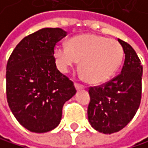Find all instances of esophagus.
Segmentation results:
<instances>
[{"label": "esophagus", "mask_w": 148, "mask_h": 148, "mask_svg": "<svg viewBox=\"0 0 148 148\" xmlns=\"http://www.w3.org/2000/svg\"><path fill=\"white\" fill-rule=\"evenodd\" d=\"M75 86L77 90H80V89H84L85 88V86H83L81 84H78V83H75Z\"/></svg>", "instance_id": "34e87169"}]
</instances>
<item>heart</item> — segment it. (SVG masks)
Masks as SVG:
<instances>
[{
	"mask_svg": "<svg viewBox=\"0 0 148 148\" xmlns=\"http://www.w3.org/2000/svg\"><path fill=\"white\" fill-rule=\"evenodd\" d=\"M123 56V47L117 40L93 34L78 36L69 41V46L58 44L54 48L60 70L65 73L81 61V70L91 83L108 80L118 70Z\"/></svg>",
	"mask_w": 148,
	"mask_h": 148,
	"instance_id": "1",
	"label": "heart"
}]
</instances>
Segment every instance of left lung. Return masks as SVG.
Returning a JSON list of instances; mask_svg holds the SVG:
<instances>
[{
  "mask_svg": "<svg viewBox=\"0 0 148 148\" xmlns=\"http://www.w3.org/2000/svg\"><path fill=\"white\" fill-rule=\"evenodd\" d=\"M118 41L125 53L121 73L88 89V121L93 128L103 134H113L124 128L134 118L141 102V61L130 44L120 38Z\"/></svg>",
  "mask_w": 148,
  "mask_h": 148,
  "instance_id": "8db88e82",
  "label": "left lung"
}]
</instances>
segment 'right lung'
I'll list each match as a JSON object with an SVG mask.
<instances>
[{
    "mask_svg": "<svg viewBox=\"0 0 148 148\" xmlns=\"http://www.w3.org/2000/svg\"><path fill=\"white\" fill-rule=\"evenodd\" d=\"M65 36L62 28L40 29L21 40L7 62V102L19 123L30 132L56 128L64 103L76 93L73 83L55 63L54 48Z\"/></svg>",
    "mask_w": 148,
    "mask_h": 148,
    "instance_id": "obj_1",
    "label": "right lung"
}]
</instances>
